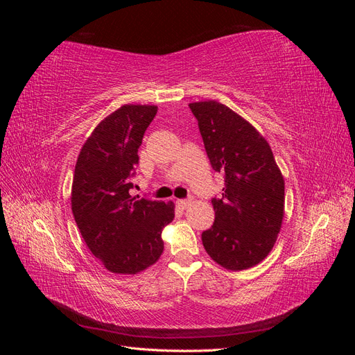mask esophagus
Segmentation results:
<instances>
[{"label": "esophagus", "mask_w": 355, "mask_h": 355, "mask_svg": "<svg viewBox=\"0 0 355 355\" xmlns=\"http://www.w3.org/2000/svg\"><path fill=\"white\" fill-rule=\"evenodd\" d=\"M176 202H178V206H179L180 209H188V207L191 206L192 200H191V198H188V200H178Z\"/></svg>", "instance_id": "esophagus-1"}]
</instances>
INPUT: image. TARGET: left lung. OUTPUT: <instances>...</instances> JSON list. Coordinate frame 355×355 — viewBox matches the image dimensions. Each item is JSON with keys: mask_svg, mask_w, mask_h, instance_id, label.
Listing matches in <instances>:
<instances>
[{"mask_svg": "<svg viewBox=\"0 0 355 355\" xmlns=\"http://www.w3.org/2000/svg\"><path fill=\"white\" fill-rule=\"evenodd\" d=\"M211 167L225 173L222 198H213L214 223L201 235L211 259L243 271L270 254L284 218V178L266 139L241 115L216 101L189 103Z\"/></svg>", "mask_w": 355, "mask_h": 355, "instance_id": "8db88e82", "label": "left lung"}]
</instances>
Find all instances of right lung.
<instances>
[{"label":"right lung","mask_w":355,"mask_h":355,"mask_svg":"<svg viewBox=\"0 0 355 355\" xmlns=\"http://www.w3.org/2000/svg\"><path fill=\"white\" fill-rule=\"evenodd\" d=\"M155 105H123L94 127L75 164L71 207L90 252L114 274H139L164 250L175 204L130 196L137 149Z\"/></svg>","instance_id":"add662e5"}]
</instances>
